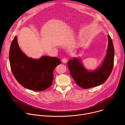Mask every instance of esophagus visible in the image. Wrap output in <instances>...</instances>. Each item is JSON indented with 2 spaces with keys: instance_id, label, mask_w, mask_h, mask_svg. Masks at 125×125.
Returning <instances> with one entry per match:
<instances>
[{
  "instance_id": "obj_1",
  "label": "esophagus",
  "mask_w": 125,
  "mask_h": 125,
  "mask_svg": "<svg viewBox=\"0 0 125 125\" xmlns=\"http://www.w3.org/2000/svg\"><path fill=\"white\" fill-rule=\"evenodd\" d=\"M62 62H64V63H66V62H67V59H66V58H63V59H62Z\"/></svg>"
}]
</instances>
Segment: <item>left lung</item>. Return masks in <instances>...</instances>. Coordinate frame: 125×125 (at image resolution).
Wrapping results in <instances>:
<instances>
[{"instance_id": "left-lung-1", "label": "left lung", "mask_w": 125, "mask_h": 125, "mask_svg": "<svg viewBox=\"0 0 125 125\" xmlns=\"http://www.w3.org/2000/svg\"><path fill=\"white\" fill-rule=\"evenodd\" d=\"M108 47L105 57L101 66L94 70L86 69L79 58L69 60L70 73L75 83L83 89L100 85L109 77L114 64V49L110 36L108 35Z\"/></svg>"}]
</instances>
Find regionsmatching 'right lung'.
Masks as SVG:
<instances>
[{
  "mask_svg": "<svg viewBox=\"0 0 125 125\" xmlns=\"http://www.w3.org/2000/svg\"><path fill=\"white\" fill-rule=\"evenodd\" d=\"M10 67L16 79L28 89L42 91L52 84L53 71L61 63L60 59L43 56L33 59L25 55L20 48L17 37L15 36L9 50Z\"/></svg>",
  "mask_w": 125,
  "mask_h": 125,
  "instance_id": "right-lung-1",
  "label": "right lung"
}]
</instances>
